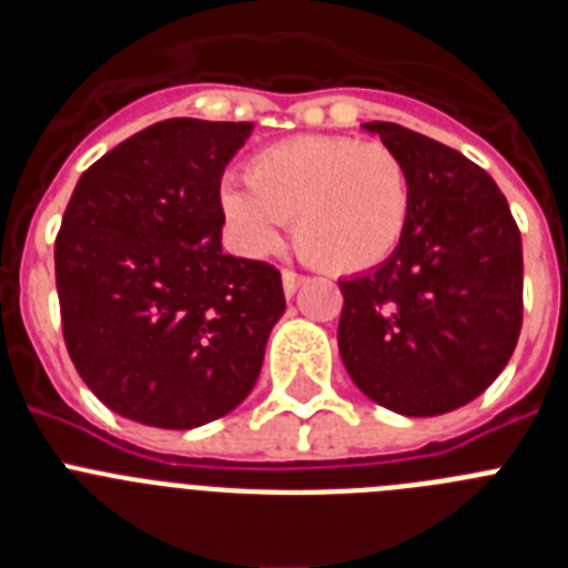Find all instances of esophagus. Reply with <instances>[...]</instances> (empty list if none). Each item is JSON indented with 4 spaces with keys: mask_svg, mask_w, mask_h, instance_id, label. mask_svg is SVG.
Masks as SVG:
<instances>
[{
    "mask_svg": "<svg viewBox=\"0 0 568 568\" xmlns=\"http://www.w3.org/2000/svg\"><path fill=\"white\" fill-rule=\"evenodd\" d=\"M281 284H284V295H287V298H293L295 290L304 284V275L293 273V270H284V273H281Z\"/></svg>",
    "mask_w": 568,
    "mask_h": 568,
    "instance_id": "obj_1",
    "label": "esophagus"
}]
</instances>
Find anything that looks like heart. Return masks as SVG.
<instances>
[{
	"mask_svg": "<svg viewBox=\"0 0 568 568\" xmlns=\"http://www.w3.org/2000/svg\"><path fill=\"white\" fill-rule=\"evenodd\" d=\"M244 182H222L215 204L227 239L247 255L281 247L293 222L295 250L333 275L384 264L413 215V175L384 142L353 135H293L255 150Z\"/></svg>",
	"mask_w": 568,
	"mask_h": 568,
	"instance_id": "heart-1",
	"label": "heart"
}]
</instances>
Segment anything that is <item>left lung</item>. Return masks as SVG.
<instances>
[{
  "instance_id": "1",
  "label": "left lung",
  "mask_w": 568,
  "mask_h": 568,
  "mask_svg": "<svg viewBox=\"0 0 568 568\" xmlns=\"http://www.w3.org/2000/svg\"><path fill=\"white\" fill-rule=\"evenodd\" d=\"M413 175L404 241L338 281V349L366 398L409 418L453 413L509 364L524 321V247L498 184L464 153L366 122Z\"/></svg>"
}]
</instances>
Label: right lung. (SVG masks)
Listing matches in <instances>:
<instances>
[{
  "label": "right lung",
  "instance_id": "right-lung-1",
  "mask_svg": "<svg viewBox=\"0 0 568 568\" xmlns=\"http://www.w3.org/2000/svg\"><path fill=\"white\" fill-rule=\"evenodd\" d=\"M250 122L164 119L90 164L57 235L64 344L90 393L159 429L233 413L284 315L281 273L222 250L215 195Z\"/></svg>",
  "mask_w": 568,
  "mask_h": 568
}]
</instances>
